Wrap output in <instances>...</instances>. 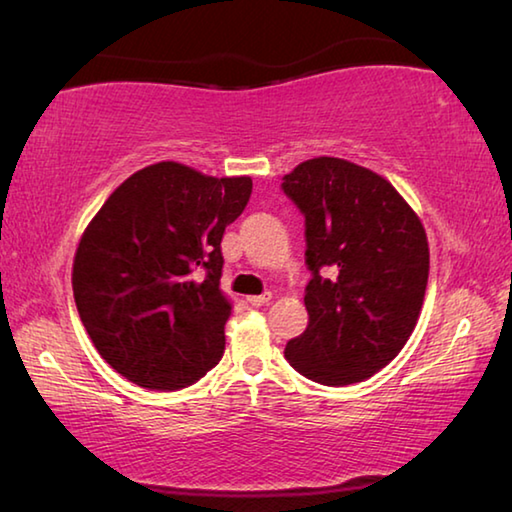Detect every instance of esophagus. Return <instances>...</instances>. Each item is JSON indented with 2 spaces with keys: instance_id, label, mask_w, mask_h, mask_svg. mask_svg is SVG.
Wrapping results in <instances>:
<instances>
[{
  "instance_id": "34e87169",
  "label": "esophagus",
  "mask_w": 512,
  "mask_h": 512,
  "mask_svg": "<svg viewBox=\"0 0 512 512\" xmlns=\"http://www.w3.org/2000/svg\"><path fill=\"white\" fill-rule=\"evenodd\" d=\"M268 300H271V293H268V291L262 293V296H248V302L253 307H262V305H266Z\"/></svg>"
}]
</instances>
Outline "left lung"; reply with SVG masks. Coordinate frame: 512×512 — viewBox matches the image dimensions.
Instances as JSON below:
<instances>
[{
	"mask_svg": "<svg viewBox=\"0 0 512 512\" xmlns=\"http://www.w3.org/2000/svg\"><path fill=\"white\" fill-rule=\"evenodd\" d=\"M305 216L307 329L284 348L300 375L348 386L391 363L418 323L429 246L418 216L375 171L314 158L282 178Z\"/></svg>",
	"mask_w": 512,
	"mask_h": 512,
	"instance_id": "left-lung-1",
	"label": "left lung"
}]
</instances>
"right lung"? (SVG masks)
Instances as JSON below:
<instances>
[{
  "mask_svg": "<svg viewBox=\"0 0 512 512\" xmlns=\"http://www.w3.org/2000/svg\"><path fill=\"white\" fill-rule=\"evenodd\" d=\"M253 180L158 162L124 180L76 248L72 287L94 348L153 391L192 386L221 361L230 302L221 239Z\"/></svg>",
  "mask_w": 512,
  "mask_h": 512,
  "instance_id": "add662e5",
  "label": "right lung"
}]
</instances>
